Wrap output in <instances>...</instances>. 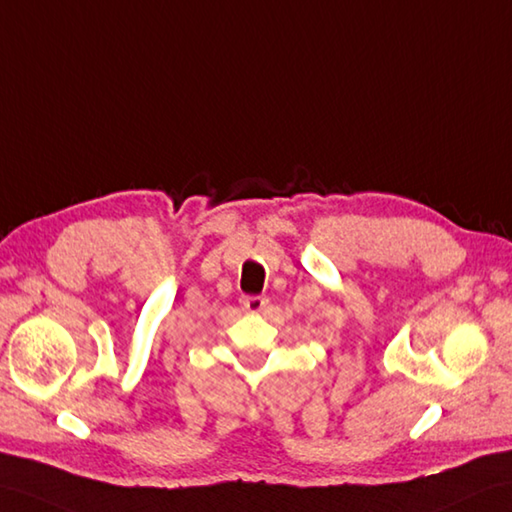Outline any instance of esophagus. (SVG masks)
<instances>
[{"label":"esophagus","mask_w":512,"mask_h":512,"mask_svg":"<svg viewBox=\"0 0 512 512\" xmlns=\"http://www.w3.org/2000/svg\"><path fill=\"white\" fill-rule=\"evenodd\" d=\"M240 303H242L244 312L259 314L268 305V299H266V296H242Z\"/></svg>","instance_id":"34e87169"}]
</instances>
